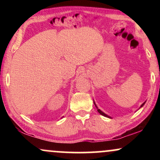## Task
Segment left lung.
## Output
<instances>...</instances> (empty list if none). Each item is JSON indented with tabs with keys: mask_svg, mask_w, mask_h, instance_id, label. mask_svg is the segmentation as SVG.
<instances>
[{
	"mask_svg": "<svg viewBox=\"0 0 160 160\" xmlns=\"http://www.w3.org/2000/svg\"><path fill=\"white\" fill-rule=\"evenodd\" d=\"M144 104H145V102H144V103H143L142 104H141V107H142V106H143V105H144ZM94 104H95V107H96V108H97V106H96V104H95V102H94ZM97 109H98V113H100V114H102V116H104V117H108V118H111V117H109V116H108V115H107V114H105V113H104V112H102V111H101V110H100V109H98V108H97Z\"/></svg>",
	"mask_w": 160,
	"mask_h": 160,
	"instance_id": "left-lung-1",
	"label": "left lung"
}]
</instances>
